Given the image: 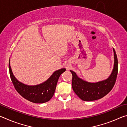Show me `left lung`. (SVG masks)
<instances>
[{
  "label": "left lung",
  "mask_w": 127,
  "mask_h": 127,
  "mask_svg": "<svg viewBox=\"0 0 127 127\" xmlns=\"http://www.w3.org/2000/svg\"><path fill=\"white\" fill-rule=\"evenodd\" d=\"M114 66L110 76L106 80L97 83H89L82 80L72 70V89L81 100L86 101L96 100L104 97L110 92L114 86L118 74V58L114 49Z\"/></svg>",
  "instance_id": "1"
}]
</instances>
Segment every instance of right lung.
<instances>
[{"label": "right lung", "instance_id": "right-lung-1", "mask_svg": "<svg viewBox=\"0 0 127 127\" xmlns=\"http://www.w3.org/2000/svg\"><path fill=\"white\" fill-rule=\"evenodd\" d=\"M9 74L14 87L18 94L25 99L32 102H46L50 100L54 94L56 86L61 75L65 71L63 68L55 71L48 80L41 84L36 86H27L17 81L13 74L9 62Z\"/></svg>", "mask_w": 127, "mask_h": 127}]
</instances>
